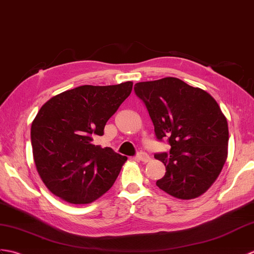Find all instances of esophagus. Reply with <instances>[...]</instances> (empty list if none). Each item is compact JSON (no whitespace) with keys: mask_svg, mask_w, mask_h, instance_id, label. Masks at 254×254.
<instances>
[{"mask_svg":"<svg viewBox=\"0 0 254 254\" xmlns=\"http://www.w3.org/2000/svg\"><path fill=\"white\" fill-rule=\"evenodd\" d=\"M137 159L143 163H148V162H150L151 157L149 156L148 153H145V152H139V153L137 154Z\"/></svg>","mask_w":254,"mask_h":254,"instance_id":"1","label":"esophagus"}]
</instances>
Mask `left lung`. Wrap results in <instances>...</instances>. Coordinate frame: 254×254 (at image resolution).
<instances>
[{
	"instance_id": "8db88e82",
	"label": "left lung",
	"mask_w": 254,
	"mask_h": 254,
	"mask_svg": "<svg viewBox=\"0 0 254 254\" xmlns=\"http://www.w3.org/2000/svg\"><path fill=\"white\" fill-rule=\"evenodd\" d=\"M133 89L149 112L156 139L171 145L154 154L166 168L157 187L183 200L204 193L227 159L228 124L216 101L174 77L138 82Z\"/></svg>"
}]
</instances>
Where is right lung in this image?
<instances>
[{"instance_id":"add662e5","label":"right lung","mask_w":254,"mask_h":254,"mask_svg":"<svg viewBox=\"0 0 254 254\" xmlns=\"http://www.w3.org/2000/svg\"><path fill=\"white\" fill-rule=\"evenodd\" d=\"M132 82L80 86L55 95L31 125L37 171L48 189L68 203L87 204L103 195L127 156L93 143L130 94Z\"/></svg>"}]
</instances>
